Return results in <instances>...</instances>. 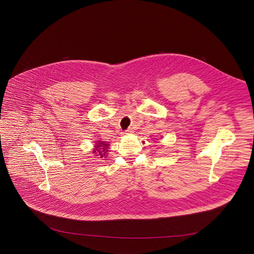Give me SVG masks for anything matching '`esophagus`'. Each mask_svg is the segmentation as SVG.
I'll use <instances>...</instances> for the list:
<instances>
[{"mask_svg": "<svg viewBox=\"0 0 254 254\" xmlns=\"http://www.w3.org/2000/svg\"><path fill=\"white\" fill-rule=\"evenodd\" d=\"M131 133H133V129H131V128L127 129V130L124 132V134H126V135H128V134H131Z\"/></svg>", "mask_w": 254, "mask_h": 254, "instance_id": "1", "label": "esophagus"}]
</instances>
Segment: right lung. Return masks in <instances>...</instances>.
<instances>
[{"instance_id": "1", "label": "right lung", "mask_w": 254, "mask_h": 254, "mask_svg": "<svg viewBox=\"0 0 254 254\" xmlns=\"http://www.w3.org/2000/svg\"><path fill=\"white\" fill-rule=\"evenodd\" d=\"M99 144L98 145H96V147L97 148H95V150H94V152H96V150H97V152L99 153V155L101 156V157H104V155H106V152L108 151L107 150V147H108V145L105 142H98ZM98 155V154H97Z\"/></svg>"}]
</instances>
